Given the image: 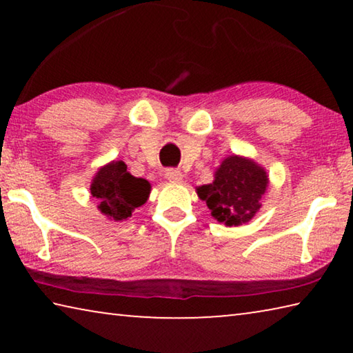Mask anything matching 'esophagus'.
<instances>
[{
	"mask_svg": "<svg viewBox=\"0 0 353 353\" xmlns=\"http://www.w3.org/2000/svg\"><path fill=\"white\" fill-rule=\"evenodd\" d=\"M165 177L168 179L170 182H181L182 181V172L174 168H168L165 171Z\"/></svg>",
	"mask_w": 353,
	"mask_h": 353,
	"instance_id": "1",
	"label": "esophagus"
}]
</instances>
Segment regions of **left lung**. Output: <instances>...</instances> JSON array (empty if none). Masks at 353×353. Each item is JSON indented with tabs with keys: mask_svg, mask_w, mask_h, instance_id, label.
Wrapping results in <instances>:
<instances>
[{
	"mask_svg": "<svg viewBox=\"0 0 353 353\" xmlns=\"http://www.w3.org/2000/svg\"><path fill=\"white\" fill-rule=\"evenodd\" d=\"M268 187L266 171L252 160L230 155L227 157L210 185L198 188L212 216L227 225H240L254 218L261 207L260 199Z\"/></svg>",
	"mask_w": 353,
	"mask_h": 353,
	"instance_id": "obj_1",
	"label": "left lung"
}]
</instances>
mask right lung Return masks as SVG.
<instances>
[{
	"instance_id": "right-lung-1",
	"label": "right lung",
	"mask_w": 353,
	"mask_h": 353,
	"mask_svg": "<svg viewBox=\"0 0 353 353\" xmlns=\"http://www.w3.org/2000/svg\"><path fill=\"white\" fill-rule=\"evenodd\" d=\"M90 190L101 213L113 221H123L148 201L151 185L146 179L134 177L128 172L126 163L119 160L97 172Z\"/></svg>"
}]
</instances>
